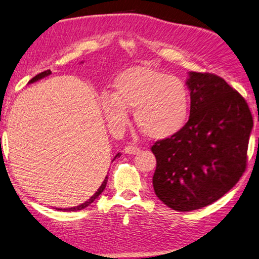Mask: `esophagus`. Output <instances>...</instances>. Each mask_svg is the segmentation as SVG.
<instances>
[{"label": "esophagus", "mask_w": 259, "mask_h": 259, "mask_svg": "<svg viewBox=\"0 0 259 259\" xmlns=\"http://www.w3.org/2000/svg\"><path fill=\"white\" fill-rule=\"evenodd\" d=\"M139 150H140V148L138 147V146H135V145H128L124 147V153L129 154V155L137 154Z\"/></svg>", "instance_id": "esophagus-1"}]
</instances>
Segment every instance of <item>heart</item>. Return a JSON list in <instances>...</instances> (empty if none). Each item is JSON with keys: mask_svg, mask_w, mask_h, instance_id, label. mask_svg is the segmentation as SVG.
Returning <instances> with one entry per match:
<instances>
[{"mask_svg": "<svg viewBox=\"0 0 259 259\" xmlns=\"http://www.w3.org/2000/svg\"><path fill=\"white\" fill-rule=\"evenodd\" d=\"M101 106L113 128L123 125L126 110H134L136 124L143 134L152 139H166L186 126L190 95L181 79L137 65L117 74L112 94L102 95Z\"/></svg>", "mask_w": 259, "mask_h": 259, "instance_id": "heart-1", "label": "heart"}]
</instances>
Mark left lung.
I'll use <instances>...</instances> for the list:
<instances>
[{"mask_svg":"<svg viewBox=\"0 0 259 259\" xmlns=\"http://www.w3.org/2000/svg\"><path fill=\"white\" fill-rule=\"evenodd\" d=\"M190 116L180 133L152 146L155 194L179 211L214 203L247 166L252 116L247 102L213 73L190 71Z\"/></svg>","mask_w":259,"mask_h":259,"instance_id":"obj_1","label":"left lung"}]
</instances>
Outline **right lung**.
I'll return each instance as SVG.
<instances>
[{
  "label": "right lung",
  "instance_id": "right-lung-1",
  "mask_svg": "<svg viewBox=\"0 0 259 259\" xmlns=\"http://www.w3.org/2000/svg\"><path fill=\"white\" fill-rule=\"evenodd\" d=\"M52 73V71L51 70H46V71H43V72H40V73H38L37 74V76H35L34 78L31 79V80H29V82L28 83H32V82H35V81H37V80H40V79H43V78H45V77H48V76H50V74ZM120 153H117L115 156H114V158H113V161L114 159L116 158V157H120ZM112 161V162H113ZM106 183H107V177H105V179H104V181L102 182V185L100 186V188H98L97 189V191L95 192V194H94L91 198H89L87 201H84L83 204H81V205H79V206H74V207H70V208H56L58 210H62V211H76V210H80V209H83V208H86L87 206H89L91 205L94 200H95L98 196H100L102 192H103V190L105 189V187H106Z\"/></svg>",
  "mask_w": 259,
  "mask_h": 259
}]
</instances>
